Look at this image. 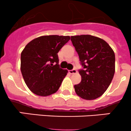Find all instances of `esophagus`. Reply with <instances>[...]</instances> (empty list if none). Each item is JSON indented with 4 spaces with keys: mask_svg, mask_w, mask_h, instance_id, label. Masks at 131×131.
I'll use <instances>...</instances> for the list:
<instances>
[{
    "mask_svg": "<svg viewBox=\"0 0 131 131\" xmlns=\"http://www.w3.org/2000/svg\"><path fill=\"white\" fill-rule=\"evenodd\" d=\"M77 71L75 69H73V70H69V73L71 74V75H73V74L77 73Z\"/></svg>",
    "mask_w": 131,
    "mask_h": 131,
    "instance_id": "34e87169",
    "label": "esophagus"
}]
</instances>
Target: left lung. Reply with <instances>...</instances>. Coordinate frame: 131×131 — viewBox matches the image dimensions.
I'll use <instances>...</instances> for the list:
<instances>
[{"label":"left lung","mask_w":131,"mask_h":131,"mask_svg":"<svg viewBox=\"0 0 131 131\" xmlns=\"http://www.w3.org/2000/svg\"><path fill=\"white\" fill-rule=\"evenodd\" d=\"M84 69L79 70L81 82L74 85L81 98L93 100L100 97L111 84L115 70L114 51L102 39L90 35L71 37Z\"/></svg>","instance_id":"left-lung-1"}]
</instances>
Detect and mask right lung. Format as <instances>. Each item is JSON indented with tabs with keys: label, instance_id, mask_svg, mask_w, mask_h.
Instances as JSON below:
<instances>
[{
	"label": "right lung",
	"instance_id": "1",
	"mask_svg": "<svg viewBox=\"0 0 131 131\" xmlns=\"http://www.w3.org/2000/svg\"><path fill=\"white\" fill-rule=\"evenodd\" d=\"M70 36L44 35L30 41L21 54V72L33 93L47 96L57 92L67 70L59 68L58 53Z\"/></svg>",
	"mask_w": 131,
	"mask_h": 131
}]
</instances>
